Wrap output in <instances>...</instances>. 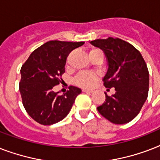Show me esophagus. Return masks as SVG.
<instances>
[{"mask_svg": "<svg viewBox=\"0 0 160 160\" xmlns=\"http://www.w3.org/2000/svg\"><path fill=\"white\" fill-rule=\"evenodd\" d=\"M82 91L83 92H85V93H92L93 92L92 90H89V89H83Z\"/></svg>", "mask_w": 160, "mask_h": 160, "instance_id": "1", "label": "esophagus"}]
</instances>
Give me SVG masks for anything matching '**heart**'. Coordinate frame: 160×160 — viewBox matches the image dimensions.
<instances>
[{
	"label": "heart",
	"instance_id": "obj_1",
	"mask_svg": "<svg viewBox=\"0 0 160 160\" xmlns=\"http://www.w3.org/2000/svg\"><path fill=\"white\" fill-rule=\"evenodd\" d=\"M95 51H101L100 50H93L90 52H95ZM98 75L95 73L91 72H81L75 77V83L77 85L83 86V87H90L94 85V83L97 79Z\"/></svg>",
	"mask_w": 160,
	"mask_h": 160
}]
</instances>
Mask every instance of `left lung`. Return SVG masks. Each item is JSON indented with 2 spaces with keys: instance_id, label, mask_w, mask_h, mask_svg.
<instances>
[{
  "instance_id": "obj_1",
  "label": "left lung",
  "mask_w": 160,
  "mask_h": 160,
  "mask_svg": "<svg viewBox=\"0 0 160 160\" xmlns=\"http://www.w3.org/2000/svg\"><path fill=\"white\" fill-rule=\"evenodd\" d=\"M91 44L105 52L109 67L104 85L115 90L112 96L105 93V101L97 107L98 111L114 124H126L137 116L148 97L146 63L135 47L121 39H97Z\"/></svg>"
}]
</instances>
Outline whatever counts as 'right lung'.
<instances>
[{"mask_svg": "<svg viewBox=\"0 0 160 160\" xmlns=\"http://www.w3.org/2000/svg\"><path fill=\"white\" fill-rule=\"evenodd\" d=\"M84 41H51L36 49L21 69L19 90L24 108L30 116L43 125L62 120L70 112L81 90L70 86L60 95L53 87L61 83L69 54Z\"/></svg>", "mask_w": 160, "mask_h": 160, "instance_id": "add662e5", "label": "right lung"}]
</instances>
